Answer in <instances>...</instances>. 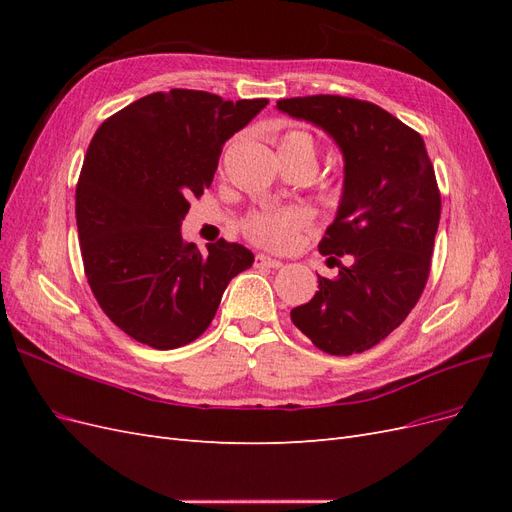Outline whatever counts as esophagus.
Listing matches in <instances>:
<instances>
[{
	"mask_svg": "<svg viewBox=\"0 0 512 512\" xmlns=\"http://www.w3.org/2000/svg\"><path fill=\"white\" fill-rule=\"evenodd\" d=\"M256 260H258V265H262V267H269V269H282V267H284V262H282V260H277V258L269 256V254H258V256H256Z\"/></svg>",
	"mask_w": 512,
	"mask_h": 512,
	"instance_id": "esophagus-1",
	"label": "esophagus"
}]
</instances>
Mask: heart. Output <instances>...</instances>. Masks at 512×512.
Listing matches in <instances>:
<instances>
[{"instance_id":"1","label":"heart","mask_w":512,"mask_h":512,"mask_svg":"<svg viewBox=\"0 0 512 512\" xmlns=\"http://www.w3.org/2000/svg\"><path fill=\"white\" fill-rule=\"evenodd\" d=\"M280 153H301V156L312 158L316 164V145L314 138L307 132H286L282 136ZM307 224V213L303 209H282V211H258L245 220V232L252 241L273 247V250H282L288 247L297 232Z\"/></svg>"}]
</instances>
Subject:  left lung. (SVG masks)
Wrapping results in <instances>:
<instances>
[{"mask_svg":"<svg viewBox=\"0 0 512 512\" xmlns=\"http://www.w3.org/2000/svg\"><path fill=\"white\" fill-rule=\"evenodd\" d=\"M277 111L327 132L344 158L342 198L318 250L333 262L348 254L350 265L335 280L318 275L320 290L290 318L322 352L369 350L406 320L429 277L440 192L425 143L354 98H290Z\"/></svg>","mask_w":512,"mask_h":512,"instance_id":"1","label":"left lung"}]
</instances>
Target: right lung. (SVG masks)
<instances>
[{
	"instance_id": "obj_1",
	"label": "right lung",
	"mask_w": 512,
	"mask_h": 512,
	"mask_svg": "<svg viewBox=\"0 0 512 512\" xmlns=\"http://www.w3.org/2000/svg\"><path fill=\"white\" fill-rule=\"evenodd\" d=\"M194 89L149 94L108 117L91 138L76 185L87 282L104 314L158 350L194 342L230 280L254 254L239 243L183 241L190 198L203 194L228 138L262 108Z\"/></svg>"
}]
</instances>
